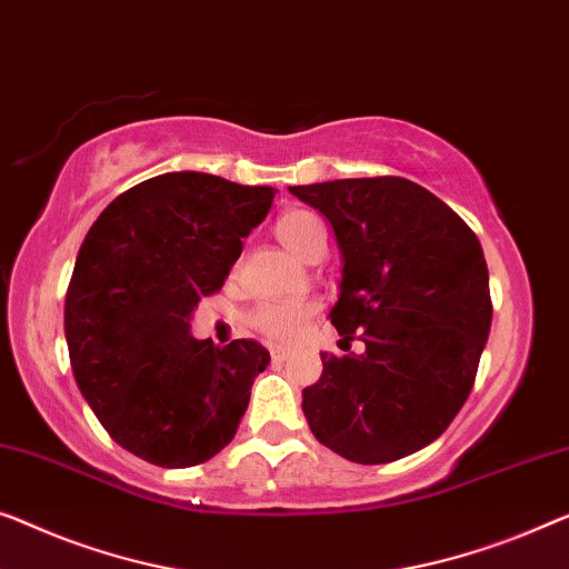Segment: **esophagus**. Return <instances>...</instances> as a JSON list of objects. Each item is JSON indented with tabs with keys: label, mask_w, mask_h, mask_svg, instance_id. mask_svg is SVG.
I'll return each instance as SVG.
<instances>
[{
	"label": "esophagus",
	"mask_w": 569,
	"mask_h": 569,
	"mask_svg": "<svg viewBox=\"0 0 569 569\" xmlns=\"http://www.w3.org/2000/svg\"><path fill=\"white\" fill-rule=\"evenodd\" d=\"M287 357H290V351L279 349V346H271V359H274V361H284Z\"/></svg>",
	"instance_id": "esophagus-1"
}]
</instances>
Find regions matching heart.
<instances>
[{"mask_svg": "<svg viewBox=\"0 0 569 569\" xmlns=\"http://www.w3.org/2000/svg\"><path fill=\"white\" fill-rule=\"evenodd\" d=\"M274 233L295 257H308L316 243H326V228L308 210H287L277 218ZM318 310L316 302H264L249 312V326L277 343L298 341L305 323Z\"/></svg>", "mask_w": 569, "mask_h": 569, "instance_id": "heart-1", "label": "heart"}]
</instances>
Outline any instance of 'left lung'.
Segmentation results:
<instances>
[{
	"instance_id": "8db88e82",
	"label": "left lung",
	"mask_w": 569,
	"mask_h": 569,
	"mask_svg": "<svg viewBox=\"0 0 569 569\" xmlns=\"http://www.w3.org/2000/svg\"><path fill=\"white\" fill-rule=\"evenodd\" d=\"M323 212L341 249L331 323L365 353H320L302 390L316 439L343 459L385 465L447 431L475 385L492 302L482 246L462 218L402 177L290 187Z\"/></svg>"
}]
</instances>
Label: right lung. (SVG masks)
<instances>
[{
  "label": "right lung",
  "mask_w": 569,
  "mask_h": 569,
  "mask_svg": "<svg viewBox=\"0 0 569 569\" xmlns=\"http://www.w3.org/2000/svg\"><path fill=\"white\" fill-rule=\"evenodd\" d=\"M271 200V187L171 171L114 197L89 228L66 292V343L81 395L130 455L179 469L233 441L269 351L197 341L189 320Z\"/></svg>",
  "instance_id": "1"
}]
</instances>
